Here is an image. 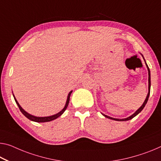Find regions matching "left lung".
<instances>
[{"label":"left lung","mask_w":161,"mask_h":161,"mask_svg":"<svg viewBox=\"0 0 161 161\" xmlns=\"http://www.w3.org/2000/svg\"><path fill=\"white\" fill-rule=\"evenodd\" d=\"M142 58H143V56H142ZM143 59H144V58H143ZM144 60H145V59H144ZM145 64H146V66H147V70H148V93H147V97H146V98H145V101H144V103H142V105L140 106V107L138 108V109L136 111V112L133 114L132 115H131L130 117H127V118H125V119H115V118H112V117H108V116H107V115H105V114H102L105 117H106V118H108V119H113V120H116V121H127V120H130V119H132V118H134L135 116H137L138 114H139L141 111H142L143 108H144V107L145 106V105H146V103H147V100H148V98H149V96H150V69H149V68H148V66H147V63H146V62H145Z\"/></svg>","instance_id":"obj_1"}]
</instances>
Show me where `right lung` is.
<instances>
[{
	"label": "right lung",
	"mask_w": 161,
	"mask_h": 161,
	"mask_svg": "<svg viewBox=\"0 0 161 161\" xmlns=\"http://www.w3.org/2000/svg\"><path fill=\"white\" fill-rule=\"evenodd\" d=\"M73 92V91H71L70 93H68V98H67V101H66V103H65V107L63 108V110L60 111V112H58V114H54V115H52V116H49V117H35V116H33L30 114L27 113L26 111H24L23 108H22L21 106L19 105V103H18V101L16 99V98H15L14 95L13 94L14 97V99L15 101H16V104L18 105L19 109L21 112V113L23 114L25 116L26 118H28L29 119H30L31 121H33V122H50V121H53L54 119H55L58 118L59 117H60V116L63 114L64 113V112L66 110L67 107H68V103H69V101H70V94L71 93Z\"/></svg>",
	"instance_id": "add662e5"
}]
</instances>
